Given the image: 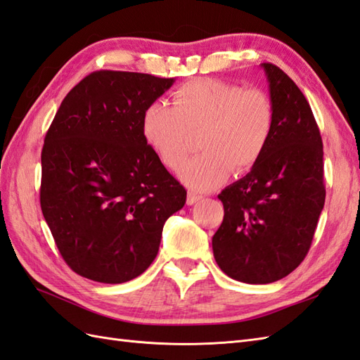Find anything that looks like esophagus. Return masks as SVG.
<instances>
[{"label": "esophagus", "instance_id": "1", "mask_svg": "<svg viewBox=\"0 0 360 360\" xmlns=\"http://www.w3.org/2000/svg\"><path fill=\"white\" fill-rule=\"evenodd\" d=\"M200 199H202V196L195 193V191H190L188 196H187V204H188V205H193V204H196L198 200H200Z\"/></svg>", "mask_w": 360, "mask_h": 360}]
</instances>
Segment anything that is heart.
<instances>
[{
	"instance_id": "obj_1",
	"label": "heart",
	"mask_w": 360,
	"mask_h": 360,
	"mask_svg": "<svg viewBox=\"0 0 360 360\" xmlns=\"http://www.w3.org/2000/svg\"><path fill=\"white\" fill-rule=\"evenodd\" d=\"M173 105L156 101L142 113V135L170 169L186 161L199 135V156L178 174L193 190H210L231 169L244 173L261 161L274 130V105L262 89L213 78L188 81L173 91Z\"/></svg>"
}]
</instances>
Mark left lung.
<instances>
[{
    "label": "left lung",
    "mask_w": 360,
    "mask_h": 360,
    "mask_svg": "<svg viewBox=\"0 0 360 360\" xmlns=\"http://www.w3.org/2000/svg\"><path fill=\"white\" fill-rule=\"evenodd\" d=\"M274 105L269 147L218 198L224 221L212 239L219 269L245 283L285 278L304 261L325 204L323 147L302 91L278 65L261 64Z\"/></svg>",
    "instance_id": "obj_1"
}]
</instances>
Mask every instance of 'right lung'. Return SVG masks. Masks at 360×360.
<instances>
[{"label": "right lung", "mask_w": 360, "mask_h": 360, "mask_svg": "<svg viewBox=\"0 0 360 360\" xmlns=\"http://www.w3.org/2000/svg\"><path fill=\"white\" fill-rule=\"evenodd\" d=\"M173 78L98 70L58 108L41 152L39 202L65 264L82 278L122 283L158 255L165 221L187 191L147 144L146 108Z\"/></svg>", "instance_id": "add662e5"}]
</instances>
